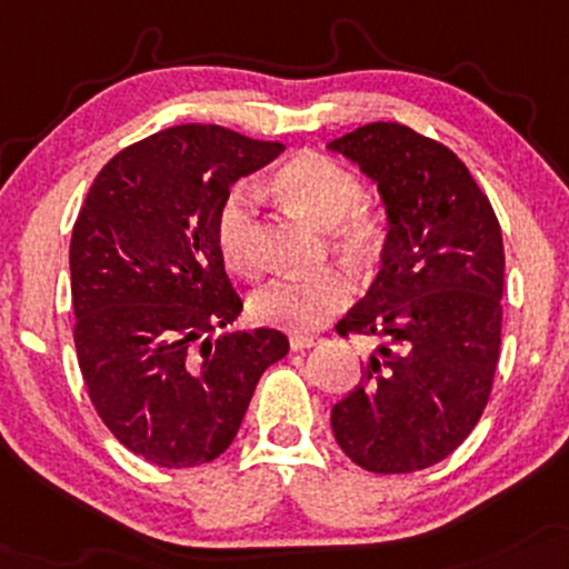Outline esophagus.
<instances>
[{
  "label": "esophagus",
  "mask_w": 569,
  "mask_h": 569,
  "mask_svg": "<svg viewBox=\"0 0 569 569\" xmlns=\"http://www.w3.org/2000/svg\"><path fill=\"white\" fill-rule=\"evenodd\" d=\"M320 341H323V337H318V333H291L289 345L293 352H299V350H310V347L320 345Z\"/></svg>",
  "instance_id": "obj_1"
}]
</instances>
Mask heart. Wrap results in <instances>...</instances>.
<instances>
[{"mask_svg": "<svg viewBox=\"0 0 569 569\" xmlns=\"http://www.w3.org/2000/svg\"><path fill=\"white\" fill-rule=\"evenodd\" d=\"M276 188L286 203L326 224L333 254L352 270H368L385 254L389 219L385 209L366 201L360 177L345 163L305 150L280 163ZM257 219V190L251 184H236L219 201L214 217L217 249L224 264L241 276H254L262 264ZM350 299V278L337 267H326L307 276L272 278L254 291L249 310L257 323L305 333L339 315Z\"/></svg>", "mask_w": 569, "mask_h": 569, "instance_id": "1", "label": "heart"}]
</instances>
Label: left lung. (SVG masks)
<instances>
[{
    "label": "left lung",
    "mask_w": 569,
    "mask_h": 569,
    "mask_svg": "<svg viewBox=\"0 0 569 569\" xmlns=\"http://www.w3.org/2000/svg\"><path fill=\"white\" fill-rule=\"evenodd\" d=\"M385 198L381 270L339 337L379 339L331 410L339 448L376 475L435 467L471 435L501 350L503 238L488 196L450 148L373 121L328 142Z\"/></svg>",
    "instance_id": "obj_1"
}]
</instances>
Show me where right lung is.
Here are the masks:
<instances>
[{"instance_id": "right-lung-1", "label": "right lung", "mask_w": 569, "mask_h": 569, "mask_svg": "<svg viewBox=\"0 0 569 569\" xmlns=\"http://www.w3.org/2000/svg\"><path fill=\"white\" fill-rule=\"evenodd\" d=\"M283 150L217 124H180L116 153L71 236L73 341L94 410L156 467L214 461L259 376L289 352L276 328L211 333L243 310L214 217L238 177Z\"/></svg>"}]
</instances>
